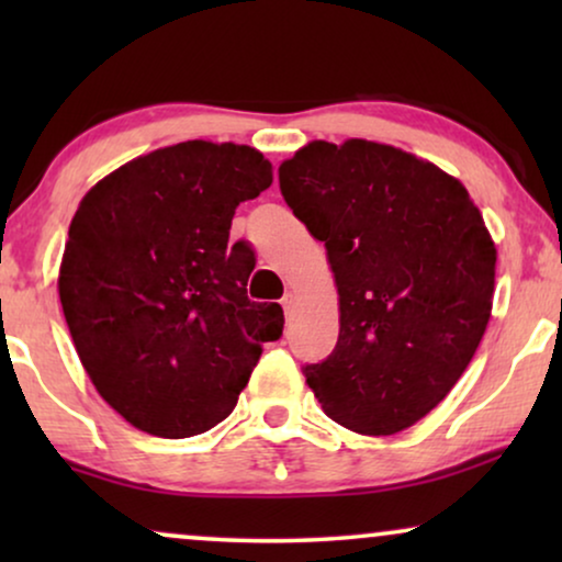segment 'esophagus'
Listing matches in <instances>:
<instances>
[{
	"label": "esophagus",
	"instance_id": "obj_1",
	"mask_svg": "<svg viewBox=\"0 0 562 562\" xmlns=\"http://www.w3.org/2000/svg\"><path fill=\"white\" fill-rule=\"evenodd\" d=\"M294 304H296V294L294 291H286V294H283V299H281V306H283V312H291L294 310Z\"/></svg>",
	"mask_w": 562,
	"mask_h": 562
}]
</instances>
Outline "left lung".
<instances>
[{
	"label": "left lung",
	"mask_w": 562,
	"mask_h": 562,
	"mask_svg": "<svg viewBox=\"0 0 562 562\" xmlns=\"http://www.w3.org/2000/svg\"><path fill=\"white\" fill-rule=\"evenodd\" d=\"M281 194L325 243L340 335L306 383L337 425L396 435L435 409L491 317L496 248L458 179L394 145L314 140Z\"/></svg>",
	"instance_id": "obj_1"
}]
</instances>
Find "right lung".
<instances>
[{"mask_svg":"<svg viewBox=\"0 0 562 562\" xmlns=\"http://www.w3.org/2000/svg\"><path fill=\"white\" fill-rule=\"evenodd\" d=\"M273 181L248 145L187 140L104 176L76 210L58 294L91 383L156 437L206 432L235 409L283 310L248 299L233 245L240 202Z\"/></svg>","mask_w":562,"mask_h":562,"instance_id":"add662e5","label":"right lung"}]
</instances>
